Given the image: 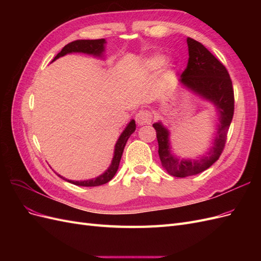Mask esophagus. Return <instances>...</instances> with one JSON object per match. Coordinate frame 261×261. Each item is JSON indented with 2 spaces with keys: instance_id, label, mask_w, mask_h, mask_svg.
<instances>
[{
  "instance_id": "1",
  "label": "esophagus",
  "mask_w": 261,
  "mask_h": 261,
  "mask_svg": "<svg viewBox=\"0 0 261 261\" xmlns=\"http://www.w3.org/2000/svg\"><path fill=\"white\" fill-rule=\"evenodd\" d=\"M152 121L151 112L148 110H140L136 114V122L138 125H147Z\"/></svg>"
}]
</instances>
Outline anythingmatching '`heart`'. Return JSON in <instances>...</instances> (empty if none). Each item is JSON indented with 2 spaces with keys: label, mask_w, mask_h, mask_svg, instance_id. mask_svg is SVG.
<instances>
[{
  "label": "heart",
  "mask_w": 261,
  "mask_h": 261,
  "mask_svg": "<svg viewBox=\"0 0 261 261\" xmlns=\"http://www.w3.org/2000/svg\"><path fill=\"white\" fill-rule=\"evenodd\" d=\"M161 63H162V58H154V59H152L151 61L149 62V64H150V66H151V67L155 68V67L159 66Z\"/></svg>",
  "instance_id": "b5f03b06"
}]
</instances>
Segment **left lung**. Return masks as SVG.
Listing matches in <instances>:
<instances>
[{
	"label": "left lung",
	"mask_w": 261,
	"mask_h": 261,
	"mask_svg": "<svg viewBox=\"0 0 261 261\" xmlns=\"http://www.w3.org/2000/svg\"><path fill=\"white\" fill-rule=\"evenodd\" d=\"M188 63L181 73L179 83L186 88L208 100L216 107L219 114L218 132L213 146L207 155L197 160L177 159L171 153L170 132L161 122L152 126L156 133L159 156L162 167L169 174L186 177L198 174L210 168L222 153L228 128L234 114V91L232 81L225 66L200 42L187 38Z\"/></svg>",
	"instance_id": "left-lung-1"
}]
</instances>
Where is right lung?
Instances as JSON below:
<instances>
[{
  "label": "right lung",
  "instance_id": "1",
  "mask_svg": "<svg viewBox=\"0 0 261 261\" xmlns=\"http://www.w3.org/2000/svg\"><path fill=\"white\" fill-rule=\"evenodd\" d=\"M107 42L105 39H97V40H76V41H73V42L66 44L64 48L62 49V51L57 55V57L54 58L53 61H55L61 57H64V55H66L68 53H74V52L86 53V54L93 55V57L101 58L102 54H103V52H105V44ZM135 129H136L135 121L132 120L127 124V126H126V128L123 130V133L121 134V136L118 137L116 144H115L114 155H113L111 165H110L109 169L103 173V174L99 175L96 178L87 179V180H70V179L64 178L59 174L58 175L61 178L65 179V180L69 181V183H72L77 186L93 187V186H100V185H103V184L108 183V181L111 180L113 178V176L115 175V173L118 169V165H120L121 158H122V154L124 151V147H125L126 143H127L129 136L134 132H135Z\"/></svg>",
  "mask_w": 261,
  "mask_h": 261
}]
</instances>
